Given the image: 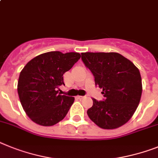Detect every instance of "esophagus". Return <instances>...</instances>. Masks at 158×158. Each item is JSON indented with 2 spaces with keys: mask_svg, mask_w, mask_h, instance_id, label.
<instances>
[{
  "mask_svg": "<svg viewBox=\"0 0 158 158\" xmlns=\"http://www.w3.org/2000/svg\"><path fill=\"white\" fill-rule=\"evenodd\" d=\"M84 98V96H82V95H78L77 96V99H83Z\"/></svg>",
  "mask_w": 158,
  "mask_h": 158,
  "instance_id": "obj_1",
  "label": "esophagus"
}]
</instances>
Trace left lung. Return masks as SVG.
<instances>
[{"label": "left lung", "mask_w": 158, "mask_h": 158, "mask_svg": "<svg viewBox=\"0 0 158 158\" xmlns=\"http://www.w3.org/2000/svg\"><path fill=\"white\" fill-rule=\"evenodd\" d=\"M82 60L103 89L104 101L92 99L87 115L99 128L115 129L126 124L136 112L142 93L138 68L116 52L82 53Z\"/></svg>", "instance_id": "8db88e82"}]
</instances>
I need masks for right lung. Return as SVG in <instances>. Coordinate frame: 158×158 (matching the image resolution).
I'll use <instances>...</instances> for the list:
<instances>
[{
    "label": "right lung",
    "instance_id": "right-lung-1",
    "mask_svg": "<svg viewBox=\"0 0 158 158\" xmlns=\"http://www.w3.org/2000/svg\"><path fill=\"white\" fill-rule=\"evenodd\" d=\"M80 54L50 51L39 54L24 67L18 83L22 108L30 120L42 126H52L64 119L75 98L61 95L58 88L63 74L80 59Z\"/></svg>",
    "mask_w": 158,
    "mask_h": 158
}]
</instances>
